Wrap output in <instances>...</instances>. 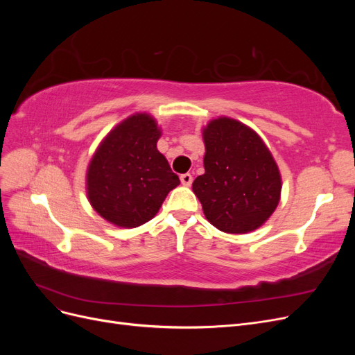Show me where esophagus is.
<instances>
[{
	"label": "esophagus",
	"instance_id": "34e87169",
	"mask_svg": "<svg viewBox=\"0 0 355 355\" xmlns=\"http://www.w3.org/2000/svg\"><path fill=\"white\" fill-rule=\"evenodd\" d=\"M180 182H182V185L189 187V185L192 184V175H191V173H184V175H180Z\"/></svg>",
	"mask_w": 355,
	"mask_h": 355
}]
</instances>
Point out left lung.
<instances>
[{"instance_id": "1", "label": "left lung", "mask_w": 355, "mask_h": 355, "mask_svg": "<svg viewBox=\"0 0 355 355\" xmlns=\"http://www.w3.org/2000/svg\"><path fill=\"white\" fill-rule=\"evenodd\" d=\"M204 175L192 191L206 219L222 232L247 234L270 219L282 197V175L253 128L219 116L202 128Z\"/></svg>"}]
</instances>
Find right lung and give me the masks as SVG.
I'll list each match as a JSON object with an SVG mask.
<instances>
[{"label":"right lung","mask_w":355,"mask_h":355,"mask_svg":"<svg viewBox=\"0 0 355 355\" xmlns=\"http://www.w3.org/2000/svg\"><path fill=\"white\" fill-rule=\"evenodd\" d=\"M159 136L153 115L133 114L103 137L90 159L87 198L99 216L115 227L136 228L151 220L180 184L157 149Z\"/></svg>","instance_id":"1"}]
</instances>
